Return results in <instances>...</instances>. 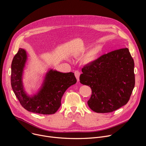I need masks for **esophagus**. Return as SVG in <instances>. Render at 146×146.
Returning <instances> with one entry per match:
<instances>
[{
	"label": "esophagus",
	"mask_w": 146,
	"mask_h": 146,
	"mask_svg": "<svg viewBox=\"0 0 146 146\" xmlns=\"http://www.w3.org/2000/svg\"><path fill=\"white\" fill-rule=\"evenodd\" d=\"M74 75L77 78V81H79V77H80V71L78 70H76L74 72Z\"/></svg>",
	"instance_id": "esophagus-1"
}]
</instances>
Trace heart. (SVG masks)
<instances>
[{
    "mask_svg": "<svg viewBox=\"0 0 146 146\" xmlns=\"http://www.w3.org/2000/svg\"><path fill=\"white\" fill-rule=\"evenodd\" d=\"M100 49L99 47H96L94 48L93 49H92L88 54V59L91 60V59H93L94 58H95V57L100 52Z\"/></svg>",
    "mask_w": 146,
    "mask_h": 146,
    "instance_id": "b5f03b06",
    "label": "heart"
}]
</instances>
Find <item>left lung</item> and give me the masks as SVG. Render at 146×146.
<instances>
[{
  "instance_id": "obj_1",
  "label": "left lung",
  "mask_w": 146,
  "mask_h": 146,
  "mask_svg": "<svg viewBox=\"0 0 146 146\" xmlns=\"http://www.w3.org/2000/svg\"><path fill=\"white\" fill-rule=\"evenodd\" d=\"M81 84L92 90L88 101L96 113L113 112L128 102L135 84L134 60L128 48L104 54L82 68Z\"/></svg>"
}]
</instances>
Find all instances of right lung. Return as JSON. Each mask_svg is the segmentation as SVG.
Returning a JSON list of instances; mask_svg holds the SVG:
<instances>
[{
    "label": "right lung",
    "instance_id": "right-lung-1",
    "mask_svg": "<svg viewBox=\"0 0 146 146\" xmlns=\"http://www.w3.org/2000/svg\"><path fill=\"white\" fill-rule=\"evenodd\" d=\"M27 59L25 50L19 48L11 63V84L21 106L28 111L41 114H52L61 105V99L66 90L76 84L74 73H61L51 69L46 75L42 88L29 96L24 90L22 76Z\"/></svg>",
    "mask_w": 146,
    "mask_h": 146
}]
</instances>
